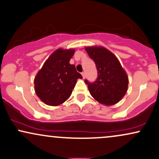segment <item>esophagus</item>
<instances>
[{
  "mask_svg": "<svg viewBox=\"0 0 159 159\" xmlns=\"http://www.w3.org/2000/svg\"><path fill=\"white\" fill-rule=\"evenodd\" d=\"M81 75H82V76H83V78H85V77H86V73L84 72H81Z\"/></svg>",
  "mask_w": 159,
  "mask_h": 159,
  "instance_id": "34e87169",
  "label": "esophagus"
}]
</instances>
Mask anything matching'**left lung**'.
I'll return each mask as SVG.
<instances>
[{
	"instance_id": "8db88e82",
	"label": "left lung",
	"mask_w": 159,
	"mask_h": 159,
	"mask_svg": "<svg viewBox=\"0 0 159 159\" xmlns=\"http://www.w3.org/2000/svg\"><path fill=\"white\" fill-rule=\"evenodd\" d=\"M85 49L98 71L94 82L84 81L91 96L105 105L119 102L127 92L129 79L117 58L103 47H87Z\"/></svg>"
}]
</instances>
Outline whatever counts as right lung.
<instances>
[{"label":"right lung","instance_id":"right-lung-1","mask_svg":"<svg viewBox=\"0 0 159 159\" xmlns=\"http://www.w3.org/2000/svg\"><path fill=\"white\" fill-rule=\"evenodd\" d=\"M74 49H57L48 58L34 79L35 92L43 102L57 106L69 98L82 75L69 63Z\"/></svg>","mask_w":159,"mask_h":159}]
</instances>
